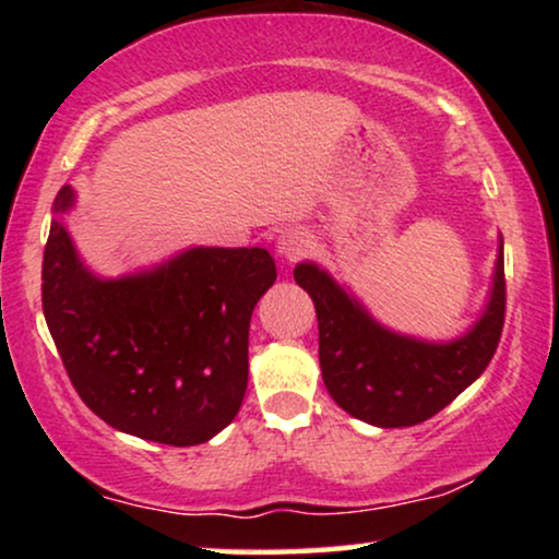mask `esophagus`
<instances>
[{
	"instance_id": "esophagus-1",
	"label": "esophagus",
	"mask_w": 559,
	"mask_h": 559,
	"mask_svg": "<svg viewBox=\"0 0 559 559\" xmlns=\"http://www.w3.org/2000/svg\"><path fill=\"white\" fill-rule=\"evenodd\" d=\"M310 247H312V236L300 226L285 228L277 239V254L289 259V262L300 259Z\"/></svg>"
}]
</instances>
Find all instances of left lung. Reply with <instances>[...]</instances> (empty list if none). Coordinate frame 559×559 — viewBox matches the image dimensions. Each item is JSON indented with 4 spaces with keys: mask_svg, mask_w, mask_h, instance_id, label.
<instances>
[{
    "mask_svg": "<svg viewBox=\"0 0 559 559\" xmlns=\"http://www.w3.org/2000/svg\"><path fill=\"white\" fill-rule=\"evenodd\" d=\"M295 282L316 305L328 394L350 417L373 427H412L438 415L486 371L499 346L507 310L503 239L486 308L453 341H425L381 325L348 287L316 262L297 264Z\"/></svg>",
    "mask_w": 559,
    "mask_h": 559,
    "instance_id": "8db88e82",
    "label": "left lung"
}]
</instances>
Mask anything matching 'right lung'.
Here are the masks:
<instances>
[{
  "label": "right lung",
  "instance_id": "1",
  "mask_svg": "<svg viewBox=\"0 0 559 559\" xmlns=\"http://www.w3.org/2000/svg\"><path fill=\"white\" fill-rule=\"evenodd\" d=\"M52 203L43 312L86 407L134 438L188 448L231 423L249 381V323L277 266L259 247H190L124 277L91 272Z\"/></svg>",
  "mask_w": 559,
  "mask_h": 559
}]
</instances>
